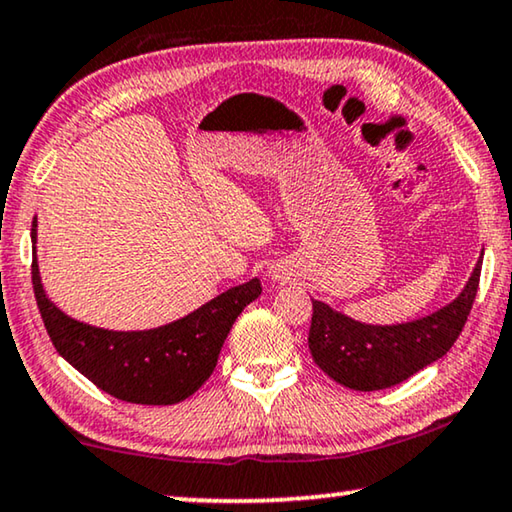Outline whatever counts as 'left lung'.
Wrapping results in <instances>:
<instances>
[{
	"mask_svg": "<svg viewBox=\"0 0 512 512\" xmlns=\"http://www.w3.org/2000/svg\"><path fill=\"white\" fill-rule=\"evenodd\" d=\"M483 255L467 287L446 308L416 322L370 326L312 301L308 347L319 368L354 391H379L416 375L455 345L474 305Z\"/></svg>",
	"mask_w": 512,
	"mask_h": 512,
	"instance_id": "obj_1",
	"label": "left lung"
}]
</instances>
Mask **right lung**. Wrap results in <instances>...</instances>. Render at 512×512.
<instances>
[{
	"mask_svg": "<svg viewBox=\"0 0 512 512\" xmlns=\"http://www.w3.org/2000/svg\"><path fill=\"white\" fill-rule=\"evenodd\" d=\"M32 282L38 312L57 352L101 391L133 404H177L190 398L211 377L236 317L262 294V282L253 278L160 329L105 331L75 322L45 296L36 255Z\"/></svg>",
	"mask_w": 512,
	"mask_h": 512,
	"instance_id": "add662e5",
	"label": "right lung"
}]
</instances>
